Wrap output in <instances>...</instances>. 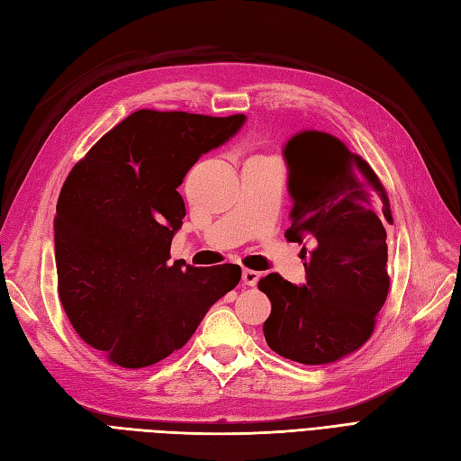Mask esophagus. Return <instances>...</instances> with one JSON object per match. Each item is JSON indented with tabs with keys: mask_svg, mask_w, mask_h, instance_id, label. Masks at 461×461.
Returning a JSON list of instances; mask_svg holds the SVG:
<instances>
[{
	"mask_svg": "<svg viewBox=\"0 0 461 461\" xmlns=\"http://www.w3.org/2000/svg\"><path fill=\"white\" fill-rule=\"evenodd\" d=\"M258 278H261V275L257 273V270H251V268H245L243 270V282L247 286H257Z\"/></svg>",
	"mask_w": 461,
	"mask_h": 461,
	"instance_id": "esophagus-1",
	"label": "esophagus"
}]
</instances>
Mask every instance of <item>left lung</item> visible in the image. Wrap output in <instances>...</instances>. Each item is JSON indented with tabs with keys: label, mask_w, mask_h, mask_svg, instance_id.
Returning a JSON list of instances; mask_svg holds the SVG:
<instances>
[{
	"label": "left lung",
	"mask_w": 461,
	"mask_h": 461,
	"mask_svg": "<svg viewBox=\"0 0 461 461\" xmlns=\"http://www.w3.org/2000/svg\"><path fill=\"white\" fill-rule=\"evenodd\" d=\"M294 200L290 241L303 245L305 285L270 273L258 280L273 310L267 345L300 364H331L358 350L374 333L387 298V233L393 223L377 175L343 141L303 130L285 148Z\"/></svg>",
	"instance_id": "8db88e82"
}]
</instances>
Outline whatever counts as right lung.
<instances>
[{
	"label": "right lung",
	"mask_w": 461,
	"mask_h": 461,
	"mask_svg": "<svg viewBox=\"0 0 461 461\" xmlns=\"http://www.w3.org/2000/svg\"><path fill=\"white\" fill-rule=\"evenodd\" d=\"M243 122L141 109L69 171L54 218L58 294L76 333L109 362L136 370L167 358L240 285V265L167 261L186 214L176 186Z\"/></svg>",
	"instance_id": "1"
}]
</instances>
